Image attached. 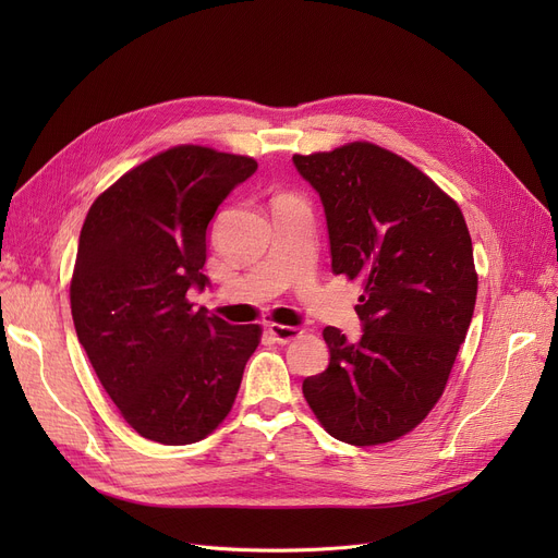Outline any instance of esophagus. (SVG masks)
Here are the masks:
<instances>
[{
    "mask_svg": "<svg viewBox=\"0 0 558 558\" xmlns=\"http://www.w3.org/2000/svg\"><path fill=\"white\" fill-rule=\"evenodd\" d=\"M269 335H271L274 341H278V343H289V341H294V339L301 335V330L294 328V326L271 324V326H269Z\"/></svg>",
    "mask_w": 558,
    "mask_h": 558,
    "instance_id": "1",
    "label": "esophagus"
}]
</instances>
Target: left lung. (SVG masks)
<instances>
[{
    "label": "left lung",
    "mask_w": 558,
    "mask_h": 558,
    "mask_svg": "<svg viewBox=\"0 0 558 558\" xmlns=\"http://www.w3.org/2000/svg\"><path fill=\"white\" fill-rule=\"evenodd\" d=\"M324 203L332 274L360 280L362 337L328 326L330 364L303 379L312 412L350 446L412 432L441 398L473 320L477 274L459 205L371 142L294 156Z\"/></svg>",
    "instance_id": "obj_1"
}]
</instances>
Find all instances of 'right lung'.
Returning <instances> with one entry per match:
<instances>
[{
    "label": "right lung",
    "instance_id": "right-lung-1",
    "mask_svg": "<svg viewBox=\"0 0 558 558\" xmlns=\"http://www.w3.org/2000/svg\"><path fill=\"white\" fill-rule=\"evenodd\" d=\"M246 156L173 146L124 173L85 217L70 287L72 318L124 421L162 446L208 436L230 412L259 326L194 310L210 284L208 223L255 173Z\"/></svg>",
    "mask_w": 558,
    "mask_h": 558
}]
</instances>
